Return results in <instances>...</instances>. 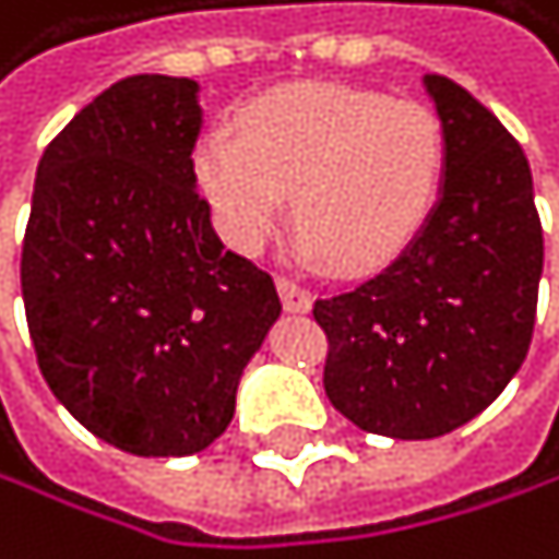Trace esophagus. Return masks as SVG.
I'll list each match as a JSON object with an SVG mask.
<instances>
[{"mask_svg":"<svg viewBox=\"0 0 559 559\" xmlns=\"http://www.w3.org/2000/svg\"><path fill=\"white\" fill-rule=\"evenodd\" d=\"M277 295H282V302L288 312H309L312 298H309V288L298 285L295 277H277Z\"/></svg>","mask_w":559,"mask_h":559,"instance_id":"1","label":"esophagus"}]
</instances>
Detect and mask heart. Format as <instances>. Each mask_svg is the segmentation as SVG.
Listing matches in <instances>:
<instances>
[{"mask_svg": "<svg viewBox=\"0 0 559 559\" xmlns=\"http://www.w3.org/2000/svg\"><path fill=\"white\" fill-rule=\"evenodd\" d=\"M443 164V122L426 103L295 85L250 103L240 133L212 127L195 147V181L233 247H261L292 192L306 247L343 271H367L423 226Z\"/></svg>", "mask_w": 559, "mask_h": 559, "instance_id": "obj_1", "label": "heart"}]
</instances>
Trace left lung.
Listing matches in <instances>:
<instances>
[{"instance_id":"left-lung-1","label":"left lung","mask_w":559,"mask_h":559,"mask_svg":"<svg viewBox=\"0 0 559 559\" xmlns=\"http://www.w3.org/2000/svg\"><path fill=\"white\" fill-rule=\"evenodd\" d=\"M447 181L419 237L367 282L316 298L322 388L354 426L432 440L471 423L530 354L543 226L519 140L443 74H426Z\"/></svg>"}]
</instances>
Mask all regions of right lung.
<instances>
[{
  "label": "right lung",
  "instance_id": "add662e5",
  "mask_svg": "<svg viewBox=\"0 0 559 559\" xmlns=\"http://www.w3.org/2000/svg\"><path fill=\"white\" fill-rule=\"evenodd\" d=\"M192 78L133 74L47 143L20 257L40 374L98 440L188 456L219 440L282 298L223 247L195 188Z\"/></svg>",
  "mask_w": 559,
  "mask_h": 559
}]
</instances>
